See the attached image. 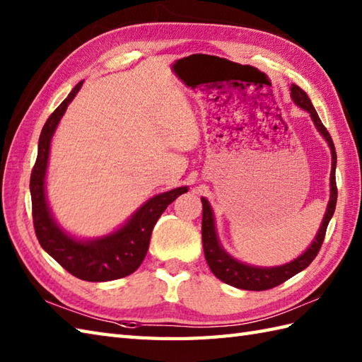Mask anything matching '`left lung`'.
<instances>
[{"mask_svg": "<svg viewBox=\"0 0 362 362\" xmlns=\"http://www.w3.org/2000/svg\"><path fill=\"white\" fill-rule=\"evenodd\" d=\"M291 98L300 109H303L311 115V119L314 126L317 127L322 136L325 138V141L329 146V151H332V174H329V202L327 206L324 221H322V226L319 232L314 238L311 245L306 249L302 255L296 258L291 263H286L283 266L276 267H257V266H249L244 264L241 261L235 259L230 257L228 253L222 249L219 244L216 228H214V218L211 206L205 197H202V244H204V253L205 259L209 263L211 272L218 276L221 281H224L230 286L245 289V291H266L279 286V284L289 280L291 276L296 274L302 272L303 269L308 267L313 259L317 257V253L322 247V243L325 240L327 227L328 222L332 219L334 209H336V201H337V188H336V149L334 143L329 136L327 127L322 124L319 115L311 104L308 95L300 88L296 83L291 86Z\"/></svg>", "mask_w": 362, "mask_h": 362, "instance_id": "obj_1", "label": "left lung"}]
</instances>
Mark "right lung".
Returning a JSON list of instances; mask_svg holds the SVG:
<instances>
[{
    "mask_svg": "<svg viewBox=\"0 0 362 362\" xmlns=\"http://www.w3.org/2000/svg\"><path fill=\"white\" fill-rule=\"evenodd\" d=\"M83 81L76 86L65 101L46 119L38 138L37 160L30 173V199L37 240L45 252L65 271L86 281H110L135 272L149 249L151 233L156 222L188 187H180L149 199L117 232L91 241H79L57 226L49 211L45 194V175L49 158V146L60 118L68 104L78 95Z\"/></svg>",
    "mask_w": 362,
    "mask_h": 362,
    "instance_id": "right-lung-1",
    "label": "right lung"
}]
</instances>
